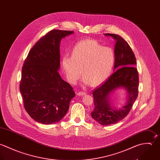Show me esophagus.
I'll return each mask as SVG.
<instances>
[{
	"instance_id": "1",
	"label": "esophagus",
	"mask_w": 160,
	"mask_h": 160,
	"mask_svg": "<svg viewBox=\"0 0 160 160\" xmlns=\"http://www.w3.org/2000/svg\"><path fill=\"white\" fill-rule=\"evenodd\" d=\"M86 95V93L85 92H78L77 93V95L78 96H83V95Z\"/></svg>"
}]
</instances>
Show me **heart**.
I'll return each mask as SVG.
<instances>
[{
    "instance_id": "1",
    "label": "heart",
    "mask_w": 160,
    "mask_h": 160,
    "mask_svg": "<svg viewBox=\"0 0 160 160\" xmlns=\"http://www.w3.org/2000/svg\"><path fill=\"white\" fill-rule=\"evenodd\" d=\"M114 61L115 54L111 48L103 47L96 40L87 39L75 45L72 56H64L62 66L70 83H76L82 72L84 86H96L109 77Z\"/></svg>"
}]
</instances>
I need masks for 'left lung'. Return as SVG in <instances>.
Returning a JSON list of instances; mask_svg holds the SVG:
<instances>
[{
	"label": "left lung",
	"instance_id": "1",
	"mask_svg": "<svg viewBox=\"0 0 160 160\" xmlns=\"http://www.w3.org/2000/svg\"><path fill=\"white\" fill-rule=\"evenodd\" d=\"M116 41L114 73L108 80L93 92L95 109L92 117L102 126H109L122 120L130 111L138 96V74L135 55L128 42L119 35L104 34ZM127 92L125 104L119 108L112 105V96L116 91Z\"/></svg>",
	"mask_w": 160,
	"mask_h": 160
}]
</instances>
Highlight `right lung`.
<instances>
[{"label": "right lung", "instance_id": "add662e5", "mask_svg": "<svg viewBox=\"0 0 160 160\" xmlns=\"http://www.w3.org/2000/svg\"><path fill=\"white\" fill-rule=\"evenodd\" d=\"M73 32H49L31 49L23 64L20 91L26 111L39 123L52 124L60 121L75 96L72 87L59 73L60 42Z\"/></svg>", "mask_w": 160, "mask_h": 160}]
</instances>
